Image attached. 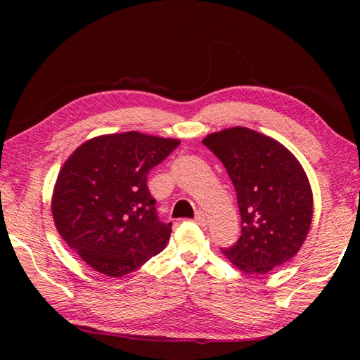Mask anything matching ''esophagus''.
Wrapping results in <instances>:
<instances>
[{"label": "esophagus", "mask_w": 360, "mask_h": 360, "mask_svg": "<svg viewBox=\"0 0 360 360\" xmlns=\"http://www.w3.org/2000/svg\"><path fill=\"white\" fill-rule=\"evenodd\" d=\"M195 223H196V224H200L201 227L207 226V217H205L202 212H198V213H196V217H195Z\"/></svg>", "instance_id": "1"}]
</instances>
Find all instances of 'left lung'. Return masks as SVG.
Instances as JSON below:
<instances>
[{"mask_svg":"<svg viewBox=\"0 0 360 360\" xmlns=\"http://www.w3.org/2000/svg\"><path fill=\"white\" fill-rule=\"evenodd\" d=\"M202 143L224 164L241 215V236L221 252L246 274H267L289 262L312 221L311 186L297 158L244 127L209 134Z\"/></svg>","mask_w":360,"mask_h":360,"instance_id":"8db88e82","label":"left lung"}]
</instances>
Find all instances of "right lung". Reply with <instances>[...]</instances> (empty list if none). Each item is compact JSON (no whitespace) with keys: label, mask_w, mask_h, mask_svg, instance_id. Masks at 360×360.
<instances>
[{"label":"right lung","mask_w":360,"mask_h":360,"mask_svg":"<svg viewBox=\"0 0 360 360\" xmlns=\"http://www.w3.org/2000/svg\"><path fill=\"white\" fill-rule=\"evenodd\" d=\"M178 139L137 131L89 139L63 164L52 193L58 233L83 262L124 277L162 250L172 223H160L147 174Z\"/></svg>","instance_id":"1"}]
</instances>
